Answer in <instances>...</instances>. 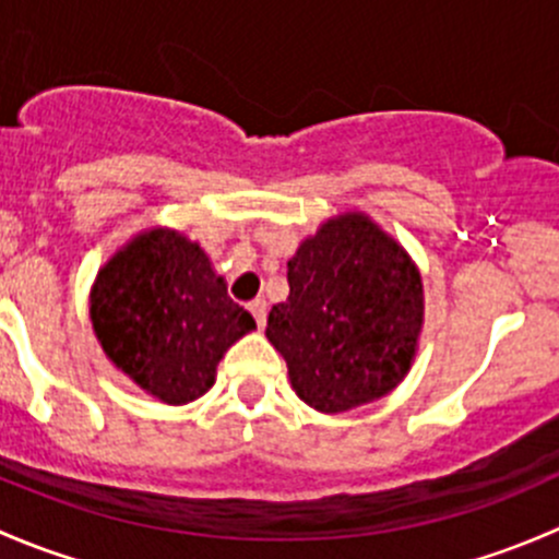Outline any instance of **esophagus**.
<instances>
[{
  "label": "esophagus",
  "mask_w": 559,
  "mask_h": 559,
  "mask_svg": "<svg viewBox=\"0 0 559 559\" xmlns=\"http://www.w3.org/2000/svg\"><path fill=\"white\" fill-rule=\"evenodd\" d=\"M248 311H251L253 319H257L259 330H264V321H267V302H264L262 297H257V300L248 302Z\"/></svg>",
  "instance_id": "1"
}]
</instances>
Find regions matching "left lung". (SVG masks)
<instances>
[{
    "mask_svg": "<svg viewBox=\"0 0 559 559\" xmlns=\"http://www.w3.org/2000/svg\"><path fill=\"white\" fill-rule=\"evenodd\" d=\"M289 297L267 316L297 397L341 414L392 392L425 324L421 275L365 213H341L289 259Z\"/></svg>",
    "mask_w": 559,
    "mask_h": 559,
    "instance_id": "obj_1",
    "label": "left lung"
}]
</instances>
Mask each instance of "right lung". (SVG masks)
Here are the masks:
<instances>
[{"mask_svg":"<svg viewBox=\"0 0 559 559\" xmlns=\"http://www.w3.org/2000/svg\"><path fill=\"white\" fill-rule=\"evenodd\" d=\"M88 313L107 359L167 405L202 397L224 352L257 330L200 243L165 227L112 253L94 281Z\"/></svg>","mask_w":559,"mask_h":559,"instance_id":"right-lung-1","label":"right lung"}]
</instances>
